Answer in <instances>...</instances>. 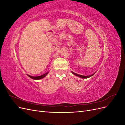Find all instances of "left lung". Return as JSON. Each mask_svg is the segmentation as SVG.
<instances>
[{
	"label": "left lung",
	"instance_id": "1",
	"mask_svg": "<svg viewBox=\"0 0 125 125\" xmlns=\"http://www.w3.org/2000/svg\"><path fill=\"white\" fill-rule=\"evenodd\" d=\"M71 73H72L74 75H76V76H77V77H80V78H82V79H86V78H90V77H92V75H93V74H95V73H93V74H92L89 75H81V74H77V73H73V71H71Z\"/></svg>",
	"mask_w": 125,
	"mask_h": 125
}]
</instances>
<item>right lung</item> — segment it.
<instances>
[{"instance_id": "right-lung-1", "label": "right lung", "mask_w": 125, "mask_h": 125, "mask_svg": "<svg viewBox=\"0 0 125 125\" xmlns=\"http://www.w3.org/2000/svg\"><path fill=\"white\" fill-rule=\"evenodd\" d=\"M48 73H49V71H48V72H47V73H45L41 75H39V76H32V75H30L29 74H27V75L30 78H31L32 79H34V80H40V79H42L44 78L45 76H46V75H47V74Z\"/></svg>"}]
</instances>
